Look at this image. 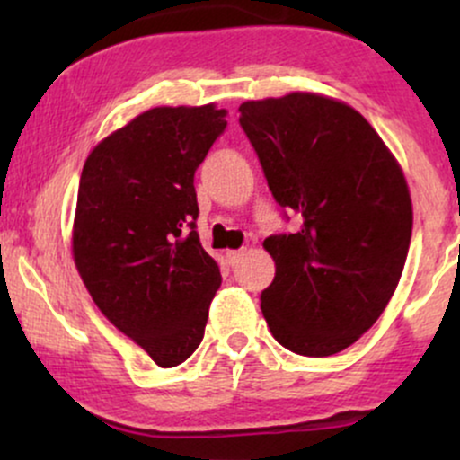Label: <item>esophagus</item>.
<instances>
[{"instance_id": "esophagus-1", "label": "esophagus", "mask_w": 460, "mask_h": 460, "mask_svg": "<svg viewBox=\"0 0 460 460\" xmlns=\"http://www.w3.org/2000/svg\"><path fill=\"white\" fill-rule=\"evenodd\" d=\"M242 257H244V251H226V261H229V266H237Z\"/></svg>"}]
</instances>
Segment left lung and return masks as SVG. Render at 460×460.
<instances>
[{"mask_svg":"<svg viewBox=\"0 0 460 460\" xmlns=\"http://www.w3.org/2000/svg\"><path fill=\"white\" fill-rule=\"evenodd\" d=\"M272 197L298 234L263 248L274 281L261 314L279 344L305 357L352 346L392 300L413 231L402 168L376 129L340 99L289 93L240 105Z\"/></svg>","mask_w":460,"mask_h":460,"instance_id":"1","label":"left lung"}]
</instances>
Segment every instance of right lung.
Wrapping results in <instances>:
<instances>
[{
	"instance_id": "right-lung-1",
	"label": "right lung",
	"mask_w": 460,
	"mask_h": 460,
	"mask_svg": "<svg viewBox=\"0 0 460 460\" xmlns=\"http://www.w3.org/2000/svg\"><path fill=\"white\" fill-rule=\"evenodd\" d=\"M226 128L216 103L162 105L91 151L79 177L73 261L94 305L160 367L197 350L223 283L200 246L194 172Z\"/></svg>"
}]
</instances>
